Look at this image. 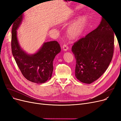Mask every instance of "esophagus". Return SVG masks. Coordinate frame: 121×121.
<instances>
[{"mask_svg":"<svg viewBox=\"0 0 121 121\" xmlns=\"http://www.w3.org/2000/svg\"><path fill=\"white\" fill-rule=\"evenodd\" d=\"M63 48L65 51H67L69 49V46L66 44H64L63 45Z\"/></svg>","mask_w":121,"mask_h":121,"instance_id":"1","label":"esophagus"}]
</instances>
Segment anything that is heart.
I'll return each mask as SVG.
<instances>
[{
    "label": "heart",
    "instance_id": "1",
    "mask_svg": "<svg viewBox=\"0 0 121 121\" xmlns=\"http://www.w3.org/2000/svg\"><path fill=\"white\" fill-rule=\"evenodd\" d=\"M87 18L85 16L80 17L78 19L69 26L68 34L72 37H76L81 34L85 29Z\"/></svg>",
    "mask_w": 121,
    "mask_h": 121
}]
</instances>
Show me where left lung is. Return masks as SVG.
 Segmentation results:
<instances>
[{"instance_id": "obj_1", "label": "left lung", "mask_w": 121, "mask_h": 121, "mask_svg": "<svg viewBox=\"0 0 121 121\" xmlns=\"http://www.w3.org/2000/svg\"><path fill=\"white\" fill-rule=\"evenodd\" d=\"M114 33L110 24L102 18L96 29L74 43L75 76L80 81L92 83L107 70L113 54Z\"/></svg>"}]
</instances>
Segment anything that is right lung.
Returning a JSON list of instances; mask_svg holds the SVG:
<instances>
[{"label":"right lung","mask_w":121,"mask_h":121,"mask_svg":"<svg viewBox=\"0 0 121 121\" xmlns=\"http://www.w3.org/2000/svg\"><path fill=\"white\" fill-rule=\"evenodd\" d=\"M24 13V12H23ZM23 13L18 17L13 25L11 47L13 56L24 77L31 82L41 84L52 77L53 61L60 52V46L56 41L45 42L34 54L29 55L22 50L17 37V30L22 22Z\"/></svg>","instance_id":"right-lung-1"}]
</instances>
